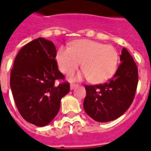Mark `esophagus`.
<instances>
[{"instance_id":"34e87169","label":"esophagus","mask_w":151,"mask_h":151,"mask_svg":"<svg viewBox=\"0 0 151 151\" xmlns=\"http://www.w3.org/2000/svg\"><path fill=\"white\" fill-rule=\"evenodd\" d=\"M78 86V84H76V83H70V90H74V88H75V87H77V86Z\"/></svg>"}]
</instances>
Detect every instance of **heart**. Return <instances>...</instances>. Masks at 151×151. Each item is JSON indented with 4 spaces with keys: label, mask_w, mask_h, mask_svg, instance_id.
<instances>
[{
    "label": "heart",
    "mask_w": 151,
    "mask_h": 151,
    "mask_svg": "<svg viewBox=\"0 0 151 151\" xmlns=\"http://www.w3.org/2000/svg\"><path fill=\"white\" fill-rule=\"evenodd\" d=\"M56 59L60 70L66 74L73 73L82 62L84 70L70 78L77 81L90 79L92 83L98 84L106 82L115 75L119 56L112 45L81 39L73 43L70 48H60Z\"/></svg>",
    "instance_id": "b5f03b06"
}]
</instances>
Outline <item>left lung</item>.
I'll return each mask as SVG.
<instances>
[{"label":"left lung","mask_w":151,"mask_h":151,"mask_svg":"<svg viewBox=\"0 0 151 151\" xmlns=\"http://www.w3.org/2000/svg\"><path fill=\"white\" fill-rule=\"evenodd\" d=\"M120 61L121 65L109 82L85 86L86 95L83 108L86 113L98 122H108L122 116L134 98L138 82L137 68L125 48L122 50Z\"/></svg>","instance_id":"obj_1"}]
</instances>
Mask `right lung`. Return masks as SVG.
Instances as JSON below:
<instances>
[{"instance_id":"right-lung-1","label":"right lung","mask_w":151,"mask_h":151,"mask_svg":"<svg viewBox=\"0 0 151 151\" xmlns=\"http://www.w3.org/2000/svg\"><path fill=\"white\" fill-rule=\"evenodd\" d=\"M56 48L44 38L32 40L21 48L10 74V88L22 117L38 127L48 124L60 109L61 99L70 91L55 60Z\"/></svg>"}]
</instances>
